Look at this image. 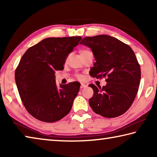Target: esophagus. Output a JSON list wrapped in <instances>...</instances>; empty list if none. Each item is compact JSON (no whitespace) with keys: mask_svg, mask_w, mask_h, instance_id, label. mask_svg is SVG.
Instances as JSON below:
<instances>
[{"mask_svg":"<svg viewBox=\"0 0 157 157\" xmlns=\"http://www.w3.org/2000/svg\"><path fill=\"white\" fill-rule=\"evenodd\" d=\"M86 86H87V85H86V84H81L80 89H84V88H86Z\"/></svg>","mask_w":157,"mask_h":157,"instance_id":"34e87169","label":"esophagus"}]
</instances>
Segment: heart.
<instances>
[{
  "label": "heart",
  "instance_id": "obj_1",
  "mask_svg": "<svg viewBox=\"0 0 157 157\" xmlns=\"http://www.w3.org/2000/svg\"><path fill=\"white\" fill-rule=\"evenodd\" d=\"M89 52V50H82L80 51V55L83 54V53H85V52ZM78 78L79 79H82V77L81 75H78Z\"/></svg>",
  "mask_w": 157,
  "mask_h": 157
}]
</instances>
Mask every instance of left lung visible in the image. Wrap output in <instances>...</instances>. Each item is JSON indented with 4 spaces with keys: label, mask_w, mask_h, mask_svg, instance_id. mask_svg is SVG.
Returning <instances> with one entry per match:
<instances>
[{
    "label": "left lung",
    "mask_w": 157,
    "mask_h": 157,
    "mask_svg": "<svg viewBox=\"0 0 157 157\" xmlns=\"http://www.w3.org/2000/svg\"><path fill=\"white\" fill-rule=\"evenodd\" d=\"M81 44L91 48L95 62L89 74L107 77L105 86L89 84L94 95L89 103L93 111L105 118H116L129 109L139 90L140 68L134 51L115 37L101 34L82 39Z\"/></svg>",
    "instance_id": "8db88e82"
}]
</instances>
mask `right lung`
Here are the masks:
<instances>
[{
    "label": "right lung",
    "mask_w": 157,
    "mask_h": 157,
    "mask_svg": "<svg viewBox=\"0 0 157 157\" xmlns=\"http://www.w3.org/2000/svg\"><path fill=\"white\" fill-rule=\"evenodd\" d=\"M81 36L49 37L27 50L15 71L21 99L28 113L38 120L54 123L70 112L80 85L55 83V71H62L66 58Z\"/></svg>",
    "instance_id": "1"
}]
</instances>
